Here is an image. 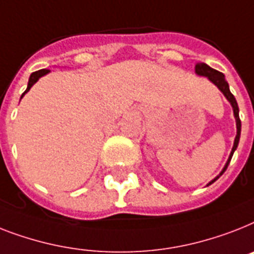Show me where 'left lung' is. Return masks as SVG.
Returning a JSON list of instances; mask_svg holds the SVG:
<instances>
[{
    "instance_id": "left-lung-1",
    "label": "left lung",
    "mask_w": 254,
    "mask_h": 254,
    "mask_svg": "<svg viewBox=\"0 0 254 254\" xmlns=\"http://www.w3.org/2000/svg\"><path fill=\"white\" fill-rule=\"evenodd\" d=\"M195 73L198 74V75H202V77L209 78V79L211 80L214 84H215L216 87L219 88L220 91L223 92V95L226 96V98H227V100L231 103L232 108H234V115H235V119H236V129H238V131H236V137H235L234 147H232V151H231V154H230V158H228L227 163H226V166H224V168L222 170V172H220V174L218 175L215 179H214V180L210 181V183H209V185H210V184H213L214 181L218 180V179H219V177L224 174V171L227 170L228 164H230V162H231V158H232V155H234L235 150L238 148L239 139H240L241 121H240V117H239L238 102H236V99H235L234 95L231 94L230 86H228L227 80H226V78H224V74L220 73V71H218V70L213 69V67H210L209 65H206V64H203V63H199V64H197V65H195Z\"/></svg>"
}]
</instances>
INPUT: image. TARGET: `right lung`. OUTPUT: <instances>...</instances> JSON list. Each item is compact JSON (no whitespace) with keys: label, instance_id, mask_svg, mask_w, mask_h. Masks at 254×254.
I'll use <instances>...</instances> for the list:
<instances>
[{"label":"right lung","instance_id":"right-lung-1","mask_svg":"<svg viewBox=\"0 0 254 254\" xmlns=\"http://www.w3.org/2000/svg\"><path fill=\"white\" fill-rule=\"evenodd\" d=\"M48 73H49V70H48V69H41V70H38V71H35V73L31 74V75H30V79H28V84H27L26 91H24L23 94H22V96H20V99L23 98L24 94H26V92L30 91V88L32 87V86H34V84L36 83V82H38L39 78H41V77H43V75H45V74H48Z\"/></svg>","mask_w":254,"mask_h":254}]
</instances>
